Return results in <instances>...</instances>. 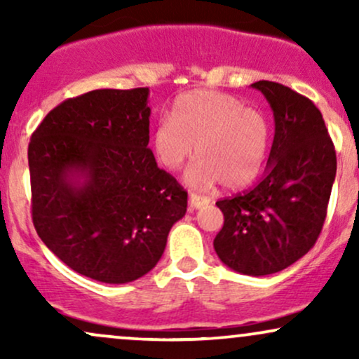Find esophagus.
I'll use <instances>...</instances> for the list:
<instances>
[{
	"label": "esophagus",
	"mask_w": 359,
	"mask_h": 359,
	"mask_svg": "<svg viewBox=\"0 0 359 359\" xmlns=\"http://www.w3.org/2000/svg\"><path fill=\"white\" fill-rule=\"evenodd\" d=\"M208 203H209L208 197L199 196V194H196V192L189 194V205H191V209H199L201 205H204Z\"/></svg>",
	"instance_id": "34e87169"
}]
</instances>
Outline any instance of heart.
<instances>
[{"label": "heart", "mask_w": 359, "mask_h": 359, "mask_svg": "<svg viewBox=\"0 0 359 359\" xmlns=\"http://www.w3.org/2000/svg\"><path fill=\"white\" fill-rule=\"evenodd\" d=\"M154 151L167 170H179L201 156L187 172L194 187L221 182L243 189L257 179L269 147V125L255 108L229 94L192 90L174 102L172 119L163 118L151 133Z\"/></svg>", "instance_id": "heart-1"}]
</instances>
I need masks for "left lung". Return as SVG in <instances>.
<instances>
[{
    "mask_svg": "<svg viewBox=\"0 0 359 359\" xmlns=\"http://www.w3.org/2000/svg\"><path fill=\"white\" fill-rule=\"evenodd\" d=\"M269 101L275 137L257 187L217 201L224 214L214 250L243 275L277 273L319 238L336 177V150L311 100L271 81L251 84Z\"/></svg>",
    "mask_w": 359,
    "mask_h": 359,
    "instance_id": "8db88e82",
    "label": "left lung"
}]
</instances>
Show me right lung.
<instances>
[{
    "label": "right lung",
    "mask_w": 359,
    "mask_h": 359,
    "mask_svg": "<svg viewBox=\"0 0 359 359\" xmlns=\"http://www.w3.org/2000/svg\"><path fill=\"white\" fill-rule=\"evenodd\" d=\"M148 88L96 89L60 102L28 145L32 219L69 269L128 283L162 258L187 192L158 168Z\"/></svg>",
    "instance_id": "add662e5"
}]
</instances>
